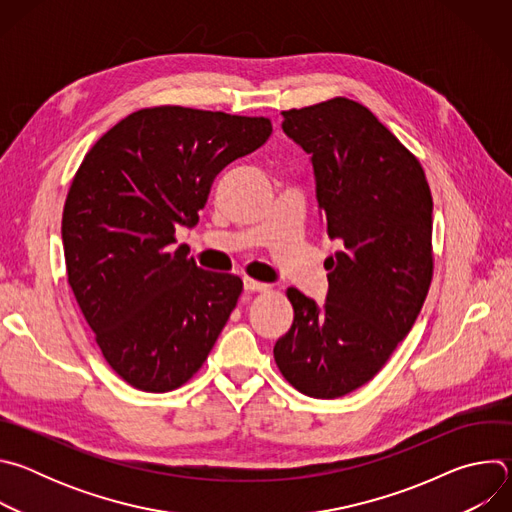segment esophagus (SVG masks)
I'll list each match as a JSON object with an SVG mask.
<instances>
[{
  "instance_id": "1",
  "label": "esophagus",
  "mask_w": 512,
  "mask_h": 512,
  "mask_svg": "<svg viewBox=\"0 0 512 512\" xmlns=\"http://www.w3.org/2000/svg\"><path fill=\"white\" fill-rule=\"evenodd\" d=\"M243 287H245L247 291H265L269 285H267V283H261V281H255V279H251V277H245V279H243Z\"/></svg>"
}]
</instances>
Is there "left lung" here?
Segmentation results:
<instances>
[{"mask_svg":"<svg viewBox=\"0 0 512 512\" xmlns=\"http://www.w3.org/2000/svg\"><path fill=\"white\" fill-rule=\"evenodd\" d=\"M310 156L318 210L342 251L326 259V302L289 287L294 324L275 342L281 375L308 397L369 383L409 334L431 281L433 200L417 158L364 105L338 97L283 111Z\"/></svg>","mask_w":512,"mask_h":512,"instance_id":"1","label":"left lung"}]
</instances>
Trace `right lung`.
<instances>
[{
    "label": "right lung",
    "mask_w": 512,
    "mask_h": 512,
    "mask_svg": "<svg viewBox=\"0 0 512 512\" xmlns=\"http://www.w3.org/2000/svg\"><path fill=\"white\" fill-rule=\"evenodd\" d=\"M265 117L154 107L127 115L85 156L62 212L68 283L111 369L131 387L184 385L225 328L243 281L204 271L178 227H194L214 178L259 150Z\"/></svg>",
    "instance_id": "add662e5"
}]
</instances>
